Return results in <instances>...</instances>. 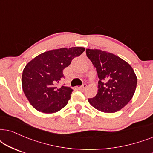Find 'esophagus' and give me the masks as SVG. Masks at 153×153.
<instances>
[{"label":"esophagus","instance_id":"1","mask_svg":"<svg viewBox=\"0 0 153 153\" xmlns=\"http://www.w3.org/2000/svg\"><path fill=\"white\" fill-rule=\"evenodd\" d=\"M86 87H87V85L86 84H83L82 85H81V86H80V87H78V89L79 90H80V91H84V90L86 88Z\"/></svg>","mask_w":153,"mask_h":153}]
</instances>
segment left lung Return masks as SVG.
<instances>
[{
    "mask_svg": "<svg viewBox=\"0 0 153 153\" xmlns=\"http://www.w3.org/2000/svg\"><path fill=\"white\" fill-rule=\"evenodd\" d=\"M87 57L96 68L98 91L88 99L96 109L115 113L126 106L136 91L137 77L130 65L118 56L100 49H86Z\"/></svg>",
    "mask_w": 153,
    "mask_h": 153,
    "instance_id": "left-lung-1",
    "label": "left lung"
}]
</instances>
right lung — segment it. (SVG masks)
Instances as JSON below:
<instances>
[{
    "mask_svg": "<svg viewBox=\"0 0 153 153\" xmlns=\"http://www.w3.org/2000/svg\"><path fill=\"white\" fill-rule=\"evenodd\" d=\"M83 47L61 48L44 52L26 65L22 74V88L30 104L45 114L61 110L68 104L73 90L56 86L63 78V70L79 56Z\"/></svg>",
    "mask_w": 153,
    "mask_h": 153,
    "instance_id": "right-lung-1",
    "label": "right lung"
}]
</instances>
